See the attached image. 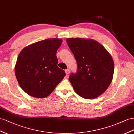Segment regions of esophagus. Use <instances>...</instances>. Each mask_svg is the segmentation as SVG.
Returning a JSON list of instances; mask_svg holds the SVG:
<instances>
[{
    "label": "esophagus",
    "mask_w": 134,
    "mask_h": 134,
    "mask_svg": "<svg viewBox=\"0 0 134 134\" xmlns=\"http://www.w3.org/2000/svg\"><path fill=\"white\" fill-rule=\"evenodd\" d=\"M65 72H66V75H69L70 73V71L69 69H67V70H65Z\"/></svg>",
    "instance_id": "esophagus-1"
}]
</instances>
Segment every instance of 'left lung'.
<instances>
[{"label":"left lung","mask_w":134,"mask_h":134,"mask_svg":"<svg viewBox=\"0 0 134 134\" xmlns=\"http://www.w3.org/2000/svg\"><path fill=\"white\" fill-rule=\"evenodd\" d=\"M66 41L77 63V73L69 77L74 91L85 99L100 96L113 80L114 63L110 54L91 38H68Z\"/></svg>","instance_id":"1"}]
</instances>
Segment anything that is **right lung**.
<instances>
[{
	"instance_id": "right-lung-1",
	"label": "right lung",
	"mask_w": 134,
	"mask_h": 134,
	"mask_svg": "<svg viewBox=\"0 0 134 134\" xmlns=\"http://www.w3.org/2000/svg\"><path fill=\"white\" fill-rule=\"evenodd\" d=\"M62 41L48 38L20 51L15 66V75L20 87L30 96H48L66 76L65 72L57 66L56 56Z\"/></svg>"
}]
</instances>
